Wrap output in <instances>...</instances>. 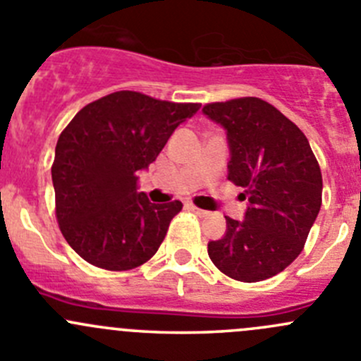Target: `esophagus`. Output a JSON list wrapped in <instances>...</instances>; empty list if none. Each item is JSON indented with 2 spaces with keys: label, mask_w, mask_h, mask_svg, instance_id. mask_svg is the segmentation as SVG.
Masks as SVG:
<instances>
[{
  "label": "esophagus",
  "mask_w": 361,
  "mask_h": 361,
  "mask_svg": "<svg viewBox=\"0 0 361 361\" xmlns=\"http://www.w3.org/2000/svg\"><path fill=\"white\" fill-rule=\"evenodd\" d=\"M187 209H190V212H194L195 215H199V216H206V215H208V212H204V209L195 208L194 204H187Z\"/></svg>",
  "instance_id": "obj_1"
}]
</instances>
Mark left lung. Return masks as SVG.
Listing matches in <instances>:
<instances>
[{
    "mask_svg": "<svg viewBox=\"0 0 361 361\" xmlns=\"http://www.w3.org/2000/svg\"><path fill=\"white\" fill-rule=\"evenodd\" d=\"M202 113L226 130L227 180L248 199L243 220L226 216V234L209 241L208 255L234 281H266L298 257L316 222L319 164L303 132L264 100L208 104Z\"/></svg>",
    "mask_w": 361,
    "mask_h": 361,
    "instance_id": "left-lung-1",
    "label": "left lung"
}]
</instances>
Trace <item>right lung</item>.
Returning <instances> with one entry per match:
<instances>
[{
  "mask_svg": "<svg viewBox=\"0 0 361 361\" xmlns=\"http://www.w3.org/2000/svg\"><path fill=\"white\" fill-rule=\"evenodd\" d=\"M199 107L116 92L82 107L61 132L51 169L56 216L84 261L123 271L155 255L181 202H152L137 192V174Z\"/></svg>",
  "mask_w": 361,
  "mask_h": 361,
  "instance_id": "1",
  "label": "right lung"
}]
</instances>
